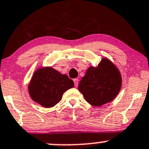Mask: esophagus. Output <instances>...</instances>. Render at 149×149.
<instances>
[{
  "mask_svg": "<svg viewBox=\"0 0 149 149\" xmlns=\"http://www.w3.org/2000/svg\"><path fill=\"white\" fill-rule=\"evenodd\" d=\"M73 81H74L75 86L77 87V86H78V84H79V79H73Z\"/></svg>",
  "mask_w": 149,
  "mask_h": 149,
  "instance_id": "esophagus-1",
  "label": "esophagus"
}]
</instances>
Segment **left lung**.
Instances as JSON below:
<instances>
[{"instance_id":"8db88e82","label":"left lung","mask_w":149,"mask_h":149,"mask_svg":"<svg viewBox=\"0 0 149 149\" xmlns=\"http://www.w3.org/2000/svg\"><path fill=\"white\" fill-rule=\"evenodd\" d=\"M122 86L119 69L109 59L102 58L97 67L90 66L79 84L86 101L94 107L112 102Z\"/></svg>"}]
</instances>
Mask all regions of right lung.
Masks as SVG:
<instances>
[{"label": "right lung", "instance_id": "obj_1", "mask_svg": "<svg viewBox=\"0 0 149 149\" xmlns=\"http://www.w3.org/2000/svg\"><path fill=\"white\" fill-rule=\"evenodd\" d=\"M74 86L67 75L52 67L40 68L35 70L28 86L31 100L46 108L52 107L61 100L63 94Z\"/></svg>", "mask_w": 149, "mask_h": 149}]
</instances>
